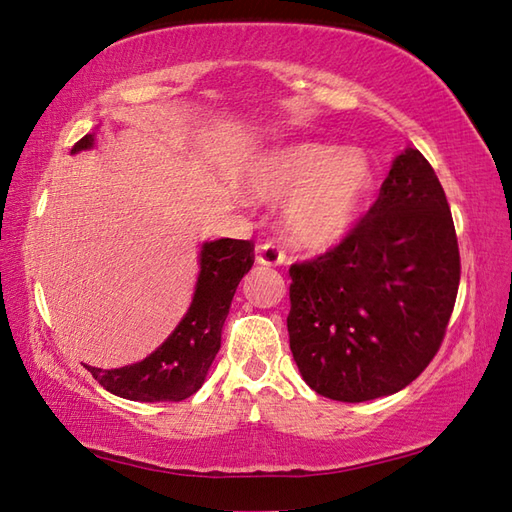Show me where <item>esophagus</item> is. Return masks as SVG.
<instances>
[{
    "mask_svg": "<svg viewBox=\"0 0 512 512\" xmlns=\"http://www.w3.org/2000/svg\"><path fill=\"white\" fill-rule=\"evenodd\" d=\"M257 262L264 266H281L286 262V253L275 242H266L257 246Z\"/></svg>",
    "mask_w": 512,
    "mask_h": 512,
    "instance_id": "obj_1",
    "label": "esophagus"
}]
</instances>
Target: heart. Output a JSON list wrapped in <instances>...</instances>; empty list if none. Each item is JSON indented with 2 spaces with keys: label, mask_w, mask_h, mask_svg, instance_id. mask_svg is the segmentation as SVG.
<instances>
[{
  "label": "heart",
  "mask_w": 512,
  "mask_h": 512,
  "mask_svg": "<svg viewBox=\"0 0 512 512\" xmlns=\"http://www.w3.org/2000/svg\"><path fill=\"white\" fill-rule=\"evenodd\" d=\"M253 198L287 200L286 231L301 248L323 250L350 235L372 189L361 151L330 145H286L264 151L246 176Z\"/></svg>",
  "instance_id": "b5f03b06"
}]
</instances>
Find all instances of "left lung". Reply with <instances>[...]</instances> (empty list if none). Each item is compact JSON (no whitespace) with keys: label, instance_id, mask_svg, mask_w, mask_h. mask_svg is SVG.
I'll return each mask as SVG.
<instances>
[{"label":"left lung","instance_id":"8db88e82","mask_svg":"<svg viewBox=\"0 0 512 512\" xmlns=\"http://www.w3.org/2000/svg\"><path fill=\"white\" fill-rule=\"evenodd\" d=\"M288 334L317 394H396L438 354L460 286V248L436 171L418 149L394 160L345 239L290 266Z\"/></svg>","mask_w":512,"mask_h":512}]
</instances>
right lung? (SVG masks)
I'll return each mask as SVG.
<instances>
[{"label":"right lung","instance_id":"add662e5","mask_svg":"<svg viewBox=\"0 0 512 512\" xmlns=\"http://www.w3.org/2000/svg\"><path fill=\"white\" fill-rule=\"evenodd\" d=\"M94 136H83L72 154L90 149ZM255 244L248 239H215L200 253V275L191 308L178 328L145 361L118 369L88 367V372L112 394L140 402H180L204 383L220 350L222 325L239 281L255 262Z\"/></svg>","mask_w":512,"mask_h":512}]
</instances>
